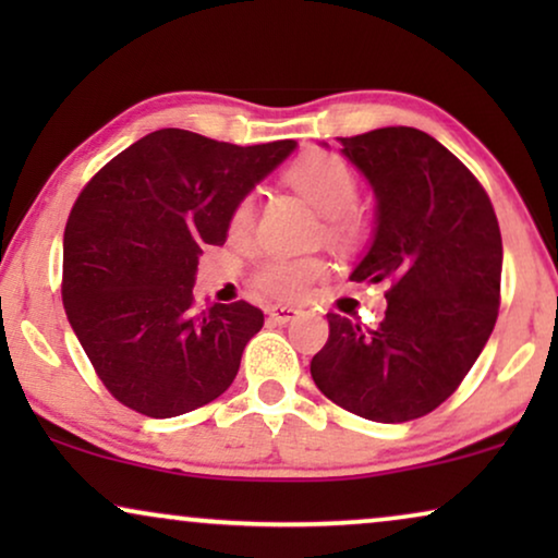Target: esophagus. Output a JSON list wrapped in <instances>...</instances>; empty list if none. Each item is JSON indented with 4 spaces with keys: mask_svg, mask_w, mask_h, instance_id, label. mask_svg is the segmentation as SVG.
<instances>
[{
    "mask_svg": "<svg viewBox=\"0 0 558 558\" xmlns=\"http://www.w3.org/2000/svg\"><path fill=\"white\" fill-rule=\"evenodd\" d=\"M266 312H269V319L274 325H287V323H292L296 315H300V310L284 307V304H274V307H269Z\"/></svg>",
    "mask_w": 558,
    "mask_h": 558,
    "instance_id": "obj_1",
    "label": "esophagus"
}]
</instances>
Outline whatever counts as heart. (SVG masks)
<instances>
[{
	"label": "heart",
	"mask_w": 558,
	"mask_h": 558,
	"mask_svg": "<svg viewBox=\"0 0 558 558\" xmlns=\"http://www.w3.org/2000/svg\"><path fill=\"white\" fill-rule=\"evenodd\" d=\"M287 180L296 193H302L315 208L327 216L325 235L330 241H350L355 233L353 210L361 197L355 172L345 159L312 151L287 170ZM256 195H246L235 203L231 213V233L248 235L256 220ZM325 274L319 258H292V256H266L256 266L254 281L264 294L274 300H296Z\"/></svg>",
	"instance_id": "b5f03b06"
}]
</instances>
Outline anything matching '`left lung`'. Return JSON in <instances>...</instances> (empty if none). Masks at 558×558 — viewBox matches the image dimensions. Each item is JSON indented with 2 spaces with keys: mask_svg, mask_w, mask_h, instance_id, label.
<instances>
[{
  "mask_svg": "<svg viewBox=\"0 0 558 558\" xmlns=\"http://www.w3.org/2000/svg\"><path fill=\"white\" fill-rule=\"evenodd\" d=\"M340 142L376 195L371 246L350 279L386 281L388 307L378 327L330 312V338L310 373L345 411L411 422L457 391L490 338L498 218L475 174L426 132L386 126Z\"/></svg>",
  "mask_w": 558,
  "mask_h": 558,
  "instance_id": "obj_1",
  "label": "left lung"
}]
</instances>
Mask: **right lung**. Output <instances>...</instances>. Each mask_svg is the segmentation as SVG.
Returning <instances> with one entry per match:
<instances>
[{
  "label": "right lung",
  "mask_w": 558,
  "mask_h": 558,
  "mask_svg": "<svg viewBox=\"0 0 558 558\" xmlns=\"http://www.w3.org/2000/svg\"><path fill=\"white\" fill-rule=\"evenodd\" d=\"M296 142L256 147L159 129L83 187L63 235V304L98 378L124 407L170 418L218 399L264 312L193 310L197 258Z\"/></svg>",
  "instance_id": "obj_1"
}]
</instances>
